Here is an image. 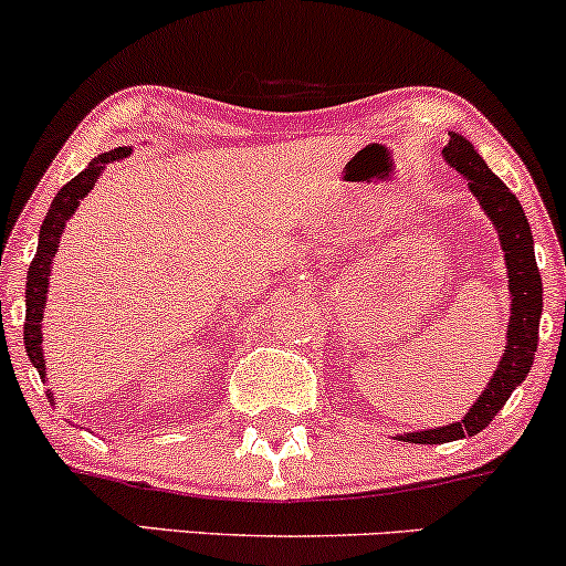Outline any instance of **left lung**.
I'll use <instances>...</instances> for the list:
<instances>
[{"label": "left lung", "mask_w": 566, "mask_h": 566, "mask_svg": "<svg viewBox=\"0 0 566 566\" xmlns=\"http://www.w3.org/2000/svg\"><path fill=\"white\" fill-rule=\"evenodd\" d=\"M441 157L452 170H458L469 180L471 193L479 199L484 216L495 226L500 250L505 258V271H509L511 316L509 333H505V350L482 396L473 401L463 418L450 426L394 437L409 441V444H447V441H458L484 431L509 401V396L516 391V386H522L527 378L532 361H535L537 329H541L543 316V279L535 263V239H532L527 216H524L516 193L509 191V186L484 165L471 140H465L460 133H450V143L441 148Z\"/></svg>", "instance_id": "obj_1"}]
</instances>
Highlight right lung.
I'll use <instances>...</instances> for the list:
<instances>
[{
  "mask_svg": "<svg viewBox=\"0 0 566 566\" xmlns=\"http://www.w3.org/2000/svg\"><path fill=\"white\" fill-rule=\"evenodd\" d=\"M133 148L119 146L114 151L97 154V157L90 161L84 170L71 178L61 191L55 193L53 205H50L48 216H44L42 229H39V244L36 255L29 265V279H25V324H23V343L25 354H29L31 365L36 367L39 378H48V361H44L42 350V319H44V305H48V287H50V271H53V258L61 247L63 229L71 218H74L76 207H80V199L90 193V188L97 184L101 172L106 170V165L112 161L127 159ZM50 396V394H48ZM53 401V396H50Z\"/></svg>",
  "mask_w": 566,
  "mask_h": 566,
  "instance_id": "right-lung-1",
  "label": "right lung"
}]
</instances>
